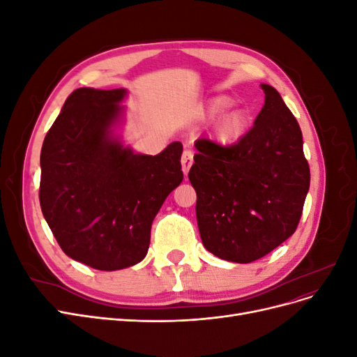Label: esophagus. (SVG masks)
<instances>
[{"mask_svg": "<svg viewBox=\"0 0 357 357\" xmlns=\"http://www.w3.org/2000/svg\"><path fill=\"white\" fill-rule=\"evenodd\" d=\"M192 164H193V155H192V152H189V150H185V152H183V155H181L183 174L188 176V172H189Z\"/></svg>", "mask_w": 357, "mask_h": 357, "instance_id": "1", "label": "esophagus"}]
</instances>
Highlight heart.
I'll use <instances>...</instances> for the list:
<instances>
[{
	"mask_svg": "<svg viewBox=\"0 0 357 357\" xmlns=\"http://www.w3.org/2000/svg\"><path fill=\"white\" fill-rule=\"evenodd\" d=\"M234 100L229 95H218L205 105V116L218 119L213 138L220 147L238 144L250 128V114L243 107H231Z\"/></svg>",
	"mask_w": 357,
	"mask_h": 357,
	"instance_id": "obj_1",
	"label": "heart"
}]
</instances>
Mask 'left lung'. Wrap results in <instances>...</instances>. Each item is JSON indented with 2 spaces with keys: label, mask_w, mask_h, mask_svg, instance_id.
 Wrapping results in <instances>:
<instances>
[{
  "label": "left lung",
  "mask_w": 357,
  "mask_h": 357,
  "mask_svg": "<svg viewBox=\"0 0 357 357\" xmlns=\"http://www.w3.org/2000/svg\"><path fill=\"white\" fill-rule=\"evenodd\" d=\"M253 128L234 147L198 139L189 171L204 247L250 264L294 235L310 189V167L295 116L273 86Z\"/></svg>",
  "instance_id": "1"
}]
</instances>
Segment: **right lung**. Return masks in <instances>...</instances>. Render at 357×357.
Returning <instances> with one entry per match:
<instances>
[{
  "label": "right lung",
  "mask_w": 357,
  "mask_h": 357,
  "mask_svg": "<svg viewBox=\"0 0 357 357\" xmlns=\"http://www.w3.org/2000/svg\"><path fill=\"white\" fill-rule=\"evenodd\" d=\"M128 91L80 88L41 147L40 205L68 257L100 271L142 262L153 219L183 180V146L135 153L122 139Z\"/></svg>",
  "instance_id": "right-lung-1"
}]
</instances>
